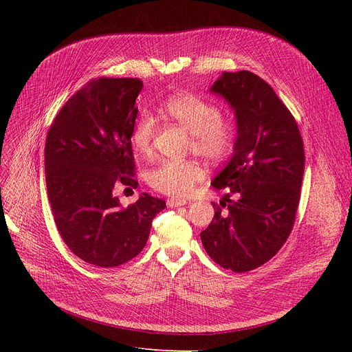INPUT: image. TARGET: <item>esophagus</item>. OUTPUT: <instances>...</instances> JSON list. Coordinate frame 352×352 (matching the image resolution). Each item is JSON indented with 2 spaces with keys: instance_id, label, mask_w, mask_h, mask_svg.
I'll list each match as a JSON object with an SVG mask.
<instances>
[{
  "instance_id": "obj_1",
  "label": "esophagus",
  "mask_w": 352,
  "mask_h": 352,
  "mask_svg": "<svg viewBox=\"0 0 352 352\" xmlns=\"http://www.w3.org/2000/svg\"><path fill=\"white\" fill-rule=\"evenodd\" d=\"M187 201L186 199H179V198H168L166 199V206L175 208V207H181V206H186Z\"/></svg>"
}]
</instances>
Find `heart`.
<instances>
[{
    "mask_svg": "<svg viewBox=\"0 0 352 352\" xmlns=\"http://www.w3.org/2000/svg\"><path fill=\"white\" fill-rule=\"evenodd\" d=\"M165 114L191 134L192 151L208 161H219L231 151L235 138L232 121L223 118L219 108L212 102L192 96L179 94L164 104ZM155 133V120L150 114H141L133 131V146L137 154L148 155ZM204 178V171L194 161L165 160L146 174L150 186L170 197H187Z\"/></svg>",
    "mask_w": 352,
    "mask_h": 352,
    "instance_id": "b5f03b06",
    "label": "heart"
}]
</instances>
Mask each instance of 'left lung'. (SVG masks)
<instances>
[{"mask_svg": "<svg viewBox=\"0 0 352 352\" xmlns=\"http://www.w3.org/2000/svg\"><path fill=\"white\" fill-rule=\"evenodd\" d=\"M210 92L234 111L236 137L230 162L211 181L217 190L228 188V194L219 206L214 204V218L201 232V241L217 264L247 272L270 261L292 230L304 144L289 109L255 74L223 72Z\"/></svg>", "mask_w": 352, "mask_h": 352, "instance_id": "obj_1", "label": "left lung"}]
</instances>
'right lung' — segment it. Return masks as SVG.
I'll return each instance as SVG.
<instances>
[{
  "label": "right lung",
  "instance_id": "add662e5",
  "mask_svg": "<svg viewBox=\"0 0 352 352\" xmlns=\"http://www.w3.org/2000/svg\"><path fill=\"white\" fill-rule=\"evenodd\" d=\"M142 89L138 78H100L77 91L45 142V181L55 226L82 261L118 267L148 241L165 201L141 194L122 208L114 190L137 188L131 137Z\"/></svg>",
  "mask_w": 352,
  "mask_h": 352
}]
</instances>
